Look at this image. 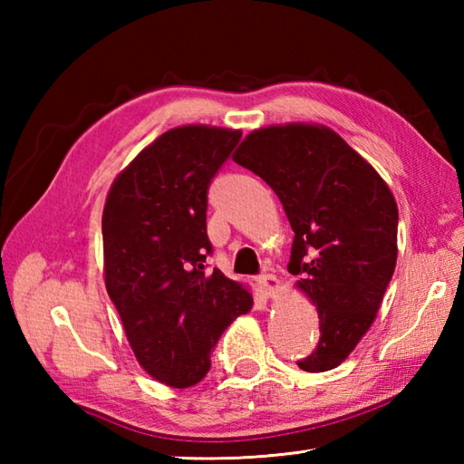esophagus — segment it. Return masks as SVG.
<instances>
[{
  "label": "esophagus",
  "instance_id": "esophagus-1",
  "mask_svg": "<svg viewBox=\"0 0 464 464\" xmlns=\"http://www.w3.org/2000/svg\"><path fill=\"white\" fill-rule=\"evenodd\" d=\"M257 281H259V287H261L265 297H269V299L277 297L281 291V283L277 277H275V275H261Z\"/></svg>",
  "mask_w": 464,
  "mask_h": 464
}]
</instances>
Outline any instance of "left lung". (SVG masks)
<instances>
[{"mask_svg":"<svg viewBox=\"0 0 464 464\" xmlns=\"http://www.w3.org/2000/svg\"><path fill=\"white\" fill-rule=\"evenodd\" d=\"M233 161L277 193L295 233L291 275L319 313L307 372L349 357L377 319L397 265L399 209L389 185L353 147L319 123L269 125L245 137Z\"/></svg>","mask_w":464,"mask_h":464,"instance_id":"1","label":"left lung"}]
</instances>
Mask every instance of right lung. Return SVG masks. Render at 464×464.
Segmentation results:
<instances>
[{
  "mask_svg": "<svg viewBox=\"0 0 464 464\" xmlns=\"http://www.w3.org/2000/svg\"><path fill=\"white\" fill-rule=\"evenodd\" d=\"M239 130L181 125L115 177L103 207V277L137 362L187 389L211 367L221 333L253 307L243 283L205 271L207 189Z\"/></svg>",
  "mask_w": 464,
  "mask_h": 464,
  "instance_id": "obj_1",
  "label": "right lung"
}]
</instances>
